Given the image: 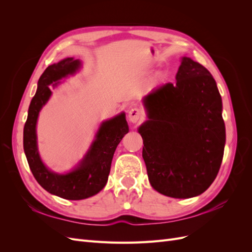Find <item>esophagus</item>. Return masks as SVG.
Segmentation results:
<instances>
[{"label":"esophagus","instance_id":"34e87169","mask_svg":"<svg viewBox=\"0 0 252 252\" xmlns=\"http://www.w3.org/2000/svg\"><path fill=\"white\" fill-rule=\"evenodd\" d=\"M128 117H129V121L131 122V123H136L141 117H142V111L139 108H132L130 109L128 113Z\"/></svg>","mask_w":252,"mask_h":252}]
</instances>
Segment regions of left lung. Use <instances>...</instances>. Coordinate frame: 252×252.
I'll use <instances>...</instances> for the list:
<instances>
[{
	"instance_id": "8db88e82",
	"label": "left lung",
	"mask_w": 252,
	"mask_h": 252,
	"mask_svg": "<svg viewBox=\"0 0 252 252\" xmlns=\"http://www.w3.org/2000/svg\"><path fill=\"white\" fill-rule=\"evenodd\" d=\"M175 79L144 97L148 120L139 132L151 186L187 199L203 193L217 178L226 133L222 97L211 73L183 58Z\"/></svg>"
}]
</instances>
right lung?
<instances>
[{
  "label": "right lung",
  "mask_w": 252,
  "mask_h": 252,
  "mask_svg": "<svg viewBox=\"0 0 252 252\" xmlns=\"http://www.w3.org/2000/svg\"><path fill=\"white\" fill-rule=\"evenodd\" d=\"M80 65L79 60L67 58L45 69L30 103L23 134L24 151L34 179L48 192L66 200L87 199L101 191L108 180L114 151L129 130L125 114L121 113L102 124L95 141L77 169L67 174H57L45 167L36 146L37 116L51 95L49 85L56 86L59 80L75 72Z\"/></svg>",
  "instance_id": "1"
}]
</instances>
